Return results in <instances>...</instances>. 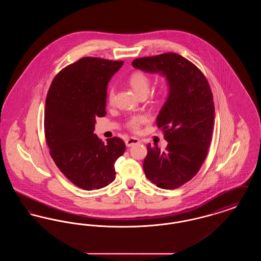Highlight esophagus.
Listing matches in <instances>:
<instances>
[{"label": "esophagus", "mask_w": 261, "mask_h": 261, "mask_svg": "<svg viewBox=\"0 0 261 261\" xmlns=\"http://www.w3.org/2000/svg\"><path fill=\"white\" fill-rule=\"evenodd\" d=\"M139 143H140V140L137 139L135 137H130V138L126 139V141H125V145H126L127 147H132V146L137 145V144H139Z\"/></svg>", "instance_id": "34e87169"}]
</instances>
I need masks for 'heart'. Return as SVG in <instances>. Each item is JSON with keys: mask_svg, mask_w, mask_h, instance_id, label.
Masks as SVG:
<instances>
[{"mask_svg": "<svg viewBox=\"0 0 261 261\" xmlns=\"http://www.w3.org/2000/svg\"><path fill=\"white\" fill-rule=\"evenodd\" d=\"M128 83L130 84L131 87L133 88V90L136 92L140 97L144 98L148 95V93L150 90L152 80H151L150 76L147 74L146 72L141 71V70H137V71H134V72H132L131 74L129 75ZM165 89H166V83L165 82L159 83L156 88L150 93L149 99L151 101H158L163 96V94L165 92ZM114 96H115V89L112 85H111L108 89V100L110 102H112V100L114 99ZM148 120H149V117L145 114H134V115H131L127 118L126 127L129 130L133 131V132H137V131L140 130L142 125L148 122Z\"/></svg>", "mask_w": 261, "mask_h": 261, "instance_id": "b5f03b06", "label": "heart"}]
</instances>
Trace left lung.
Wrapping results in <instances>:
<instances>
[{
	"mask_svg": "<svg viewBox=\"0 0 261 261\" xmlns=\"http://www.w3.org/2000/svg\"><path fill=\"white\" fill-rule=\"evenodd\" d=\"M134 67L165 75L170 92L156 125L168 142L165 150L147 145V178L159 188L174 190L199 172L206 159L214 126V101L206 77L176 53L135 59Z\"/></svg>",
	"mask_w": 261,
	"mask_h": 261,
	"instance_id": "obj_1",
	"label": "left lung"
}]
</instances>
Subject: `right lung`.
Here are the masks:
<instances>
[{
	"label": "right lung",
	"mask_w": 261,
	"mask_h": 261,
	"mask_svg": "<svg viewBox=\"0 0 261 261\" xmlns=\"http://www.w3.org/2000/svg\"><path fill=\"white\" fill-rule=\"evenodd\" d=\"M122 61L85 57L55 76L46 98L44 128L50 154L75 186L92 191L115 179L114 163L125 151L122 139L102 142L93 132L106 115L107 86Z\"/></svg>",
	"instance_id": "1"
}]
</instances>
